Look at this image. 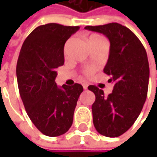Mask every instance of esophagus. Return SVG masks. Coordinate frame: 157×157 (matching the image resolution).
Here are the masks:
<instances>
[{
    "mask_svg": "<svg viewBox=\"0 0 157 157\" xmlns=\"http://www.w3.org/2000/svg\"><path fill=\"white\" fill-rule=\"evenodd\" d=\"M83 88L85 89V90H86L88 88V84H86V83H84L83 84Z\"/></svg>",
    "mask_w": 157,
    "mask_h": 157,
    "instance_id": "esophagus-1",
    "label": "esophagus"
}]
</instances>
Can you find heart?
<instances>
[{
	"mask_svg": "<svg viewBox=\"0 0 157 157\" xmlns=\"http://www.w3.org/2000/svg\"><path fill=\"white\" fill-rule=\"evenodd\" d=\"M100 38H102V36H100L99 35H92V36L89 37V43H90L91 41H94V40L96 39H100ZM94 68H93V67H89V68H87V69L85 71V73H86V75L90 76L94 73Z\"/></svg>",
	"mask_w": 157,
	"mask_h": 157,
	"instance_id": "heart-1",
	"label": "heart"
}]
</instances>
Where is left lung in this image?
I'll use <instances>...</instances> for the list:
<instances>
[{
  "label": "left lung",
  "instance_id": "obj_1",
  "mask_svg": "<svg viewBox=\"0 0 157 157\" xmlns=\"http://www.w3.org/2000/svg\"><path fill=\"white\" fill-rule=\"evenodd\" d=\"M86 29L105 35L110 51L104 72L113 84L105 97L95 86L88 89L95 94L92 105L94 125L100 135L118 137L129 129L141 113L148 94L149 66L148 56L141 41L128 28L112 22Z\"/></svg>",
  "mask_w": 157,
  "mask_h": 157
}]
</instances>
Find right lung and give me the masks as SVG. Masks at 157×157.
Masks as SVG:
<instances>
[{"label":"right lung","instance_id":"obj_1","mask_svg":"<svg viewBox=\"0 0 157 157\" xmlns=\"http://www.w3.org/2000/svg\"><path fill=\"white\" fill-rule=\"evenodd\" d=\"M78 29L57 23L41 25L28 36L20 51L16 64L20 95L29 119L47 136L69 130L83 92L79 84L58 87L55 82L56 70L64 63V44Z\"/></svg>","mask_w":157,"mask_h":157}]
</instances>
